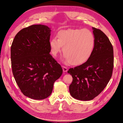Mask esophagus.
<instances>
[{"mask_svg":"<svg viewBox=\"0 0 123 123\" xmlns=\"http://www.w3.org/2000/svg\"><path fill=\"white\" fill-rule=\"evenodd\" d=\"M62 70L64 72H67L68 71V68L65 66H62Z\"/></svg>","mask_w":123,"mask_h":123,"instance_id":"obj_1","label":"esophagus"}]
</instances>
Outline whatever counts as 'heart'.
Here are the masks:
<instances>
[{
  "label": "heart",
  "instance_id": "obj_1",
  "mask_svg": "<svg viewBox=\"0 0 123 123\" xmlns=\"http://www.w3.org/2000/svg\"><path fill=\"white\" fill-rule=\"evenodd\" d=\"M57 39L53 37L50 41L52 54L55 56L63 47L64 60L72 65H82L87 62L93 52L95 38L88 29H75L59 31Z\"/></svg>",
  "mask_w": 123,
  "mask_h": 123
}]
</instances>
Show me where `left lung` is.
I'll use <instances>...</instances> for the list:
<instances>
[{"mask_svg":"<svg viewBox=\"0 0 123 123\" xmlns=\"http://www.w3.org/2000/svg\"><path fill=\"white\" fill-rule=\"evenodd\" d=\"M95 46L89 60L70 68L73 77L70 93L80 100H92L100 94L109 81L113 68V49L108 37L101 30L92 27Z\"/></svg>","mask_w":123,"mask_h":123,"instance_id":"left-lung-1","label":"left lung"}]
</instances>
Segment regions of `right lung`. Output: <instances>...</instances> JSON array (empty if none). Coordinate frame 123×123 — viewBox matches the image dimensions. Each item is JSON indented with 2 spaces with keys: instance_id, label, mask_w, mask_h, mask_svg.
<instances>
[{
  "instance_id": "add662e5",
  "label": "right lung",
  "mask_w": 123,
  "mask_h": 123,
  "mask_svg": "<svg viewBox=\"0 0 123 123\" xmlns=\"http://www.w3.org/2000/svg\"><path fill=\"white\" fill-rule=\"evenodd\" d=\"M51 29L42 25L24 28L15 36L11 48L14 79L22 93L34 99L49 97L62 69L50 54Z\"/></svg>"
}]
</instances>
